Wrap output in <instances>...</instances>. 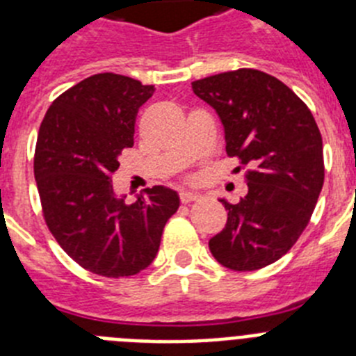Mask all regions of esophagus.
Masks as SVG:
<instances>
[{
    "instance_id": "34e87169",
    "label": "esophagus",
    "mask_w": 356,
    "mask_h": 356,
    "mask_svg": "<svg viewBox=\"0 0 356 356\" xmlns=\"http://www.w3.org/2000/svg\"><path fill=\"white\" fill-rule=\"evenodd\" d=\"M197 200H200V196L196 193H188V191H181L180 193V201L184 205H188V203H193V201Z\"/></svg>"
}]
</instances>
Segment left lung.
<instances>
[{"instance_id":"8db88e82","label":"left lung","mask_w":356,"mask_h":356,"mask_svg":"<svg viewBox=\"0 0 356 356\" xmlns=\"http://www.w3.org/2000/svg\"><path fill=\"white\" fill-rule=\"evenodd\" d=\"M193 90L221 119L228 156L250 168L246 196L219 200L228 221L210 253L228 269L257 271L282 259L312 217L325 184L321 131L284 81L257 69L196 80Z\"/></svg>"}]
</instances>
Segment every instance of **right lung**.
<instances>
[{"label": "right lung", "instance_id": "1", "mask_svg": "<svg viewBox=\"0 0 356 356\" xmlns=\"http://www.w3.org/2000/svg\"><path fill=\"white\" fill-rule=\"evenodd\" d=\"M155 92L130 76L99 72L56 97L37 137L33 172L49 232L78 266L106 278L146 269L163 226L180 207L172 188L118 197L112 175L134 146L139 106Z\"/></svg>", "mask_w": 356, "mask_h": 356}]
</instances>
